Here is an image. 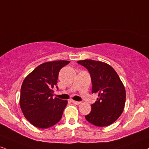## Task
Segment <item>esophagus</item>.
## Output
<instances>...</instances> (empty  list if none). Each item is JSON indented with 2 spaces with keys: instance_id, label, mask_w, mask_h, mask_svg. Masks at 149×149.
Wrapping results in <instances>:
<instances>
[{
  "instance_id": "esophagus-1",
  "label": "esophagus",
  "mask_w": 149,
  "mask_h": 149,
  "mask_svg": "<svg viewBox=\"0 0 149 149\" xmlns=\"http://www.w3.org/2000/svg\"><path fill=\"white\" fill-rule=\"evenodd\" d=\"M72 103L76 104V105H79V104H80V101H73V100H72Z\"/></svg>"
}]
</instances>
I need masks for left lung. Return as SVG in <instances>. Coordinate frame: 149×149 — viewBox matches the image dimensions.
I'll return each instance as SVG.
<instances>
[{
	"mask_svg": "<svg viewBox=\"0 0 149 149\" xmlns=\"http://www.w3.org/2000/svg\"><path fill=\"white\" fill-rule=\"evenodd\" d=\"M90 73L92 93H97V101L85 116L96 126H110L121 116L126 103V90L113 68L105 62L92 60L78 61Z\"/></svg>",
	"mask_w": 149,
	"mask_h": 149,
	"instance_id": "8db88e82",
	"label": "left lung"
}]
</instances>
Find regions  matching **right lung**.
Listing matches in <instances>:
<instances>
[{
  "label": "right lung",
  "instance_id": "obj_1",
  "mask_svg": "<svg viewBox=\"0 0 149 149\" xmlns=\"http://www.w3.org/2000/svg\"><path fill=\"white\" fill-rule=\"evenodd\" d=\"M69 62L58 60L43 63L23 80L19 104L26 119L35 127L50 128L62 118L67 101L53 98V88L57 83L60 70Z\"/></svg>",
  "mask_w": 149,
  "mask_h": 149
}]
</instances>
